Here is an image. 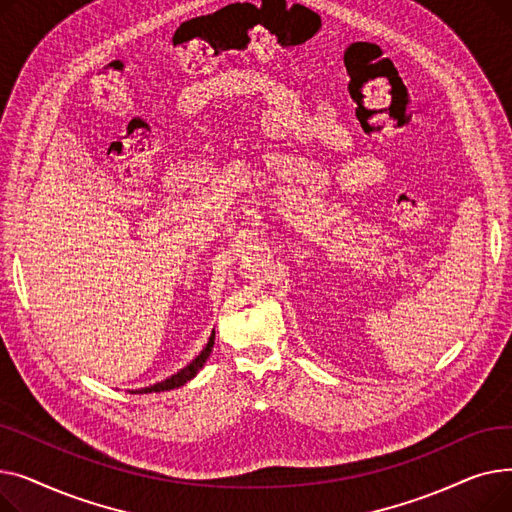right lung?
Segmentation results:
<instances>
[{
    "instance_id": "obj_1",
    "label": "right lung",
    "mask_w": 512,
    "mask_h": 512,
    "mask_svg": "<svg viewBox=\"0 0 512 512\" xmlns=\"http://www.w3.org/2000/svg\"><path fill=\"white\" fill-rule=\"evenodd\" d=\"M213 340H215V332L211 334V338H209L207 346H205L203 351L199 353V357H197V359H193V363H188L184 369H180L178 373H174L172 378H168V380H164V382H159V384H153V386H149V388H141L139 392H141V394H149V392H166V390L180 388V386H184L188 380H193L195 375L199 373V369L205 365V361L209 359V353H211V348H213Z\"/></svg>"
}]
</instances>
